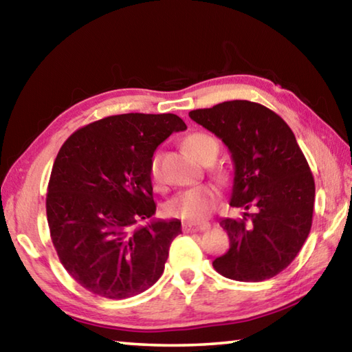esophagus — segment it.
<instances>
[{
	"instance_id": "34e87169",
	"label": "esophagus",
	"mask_w": 352,
	"mask_h": 352,
	"mask_svg": "<svg viewBox=\"0 0 352 352\" xmlns=\"http://www.w3.org/2000/svg\"><path fill=\"white\" fill-rule=\"evenodd\" d=\"M206 230H210V223H201V225L183 223L184 233H199V231H206Z\"/></svg>"
}]
</instances>
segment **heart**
Returning a JSON list of instances; mask_svg holds the SVG:
<instances>
[{"label":"heart","mask_w":352,"mask_h":352,"mask_svg":"<svg viewBox=\"0 0 352 352\" xmlns=\"http://www.w3.org/2000/svg\"><path fill=\"white\" fill-rule=\"evenodd\" d=\"M184 147L200 160L201 163H211L219 153V142L214 136L205 132L189 133L183 141ZM148 177L151 182L158 186L162 183V172H160V155H152L148 163ZM219 200V190L212 184H197L182 192L175 194L168 205L166 212L172 217L186 220V222H204L211 216Z\"/></svg>","instance_id":"b5f03b06"}]
</instances>
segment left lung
<instances>
[{
    "instance_id": "left-lung-1",
    "label": "left lung",
    "mask_w": 352,
    "mask_h": 352,
    "mask_svg": "<svg viewBox=\"0 0 352 352\" xmlns=\"http://www.w3.org/2000/svg\"><path fill=\"white\" fill-rule=\"evenodd\" d=\"M189 116L230 148V205L254 210L220 220L230 250L214 259V269L245 283L276 276L300 253L312 226L315 182L294 132L275 111L250 100H228Z\"/></svg>"
}]
</instances>
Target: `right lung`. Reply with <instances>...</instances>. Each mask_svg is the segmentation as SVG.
Returning <instances> with one entry per match:
<instances>
[{
	"label": "right lung",
	"instance_id": "add662e5",
	"mask_svg": "<svg viewBox=\"0 0 352 352\" xmlns=\"http://www.w3.org/2000/svg\"><path fill=\"white\" fill-rule=\"evenodd\" d=\"M186 130L172 113H126L88 124L63 142L46 195L51 239L62 265L91 294L124 300L163 275L178 219L155 220L148 163ZM151 218L144 227L135 225Z\"/></svg>",
	"mask_w": 352,
	"mask_h": 352
}]
</instances>
